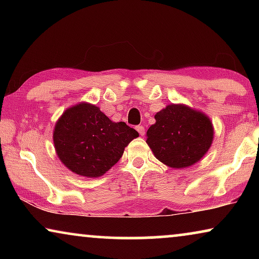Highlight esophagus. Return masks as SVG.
<instances>
[{"label":"esophagus","instance_id":"obj_1","mask_svg":"<svg viewBox=\"0 0 259 259\" xmlns=\"http://www.w3.org/2000/svg\"><path fill=\"white\" fill-rule=\"evenodd\" d=\"M136 128H137L138 132H139L140 136H144V134H145V127H144L143 125H139V126H137Z\"/></svg>","mask_w":259,"mask_h":259}]
</instances>
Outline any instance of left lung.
<instances>
[{
	"instance_id": "left-lung-1",
	"label": "left lung",
	"mask_w": 259,
	"mask_h": 259,
	"mask_svg": "<svg viewBox=\"0 0 259 259\" xmlns=\"http://www.w3.org/2000/svg\"><path fill=\"white\" fill-rule=\"evenodd\" d=\"M146 143L155 158L173 168H185L206 154L213 141V126L204 113L171 104L154 115Z\"/></svg>"
}]
</instances>
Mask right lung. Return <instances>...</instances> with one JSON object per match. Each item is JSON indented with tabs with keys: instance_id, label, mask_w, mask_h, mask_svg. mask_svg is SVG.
<instances>
[{
	"instance_id": "add662e5",
	"label": "right lung",
	"mask_w": 259,
	"mask_h": 259,
	"mask_svg": "<svg viewBox=\"0 0 259 259\" xmlns=\"http://www.w3.org/2000/svg\"><path fill=\"white\" fill-rule=\"evenodd\" d=\"M139 133L125 122H113L95 105L81 102L66 109L56 121L53 140L56 154L70 171L87 178L104 176L121 158Z\"/></svg>"
}]
</instances>
